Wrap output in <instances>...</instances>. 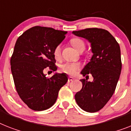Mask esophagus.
<instances>
[{"label": "esophagus", "instance_id": "34e87169", "mask_svg": "<svg viewBox=\"0 0 131 131\" xmlns=\"http://www.w3.org/2000/svg\"><path fill=\"white\" fill-rule=\"evenodd\" d=\"M74 80V78L72 77H69V78H68V82H71V81H72Z\"/></svg>", "mask_w": 131, "mask_h": 131}]
</instances>
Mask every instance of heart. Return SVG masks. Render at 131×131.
<instances>
[{
  "label": "heart",
  "instance_id": "heart-1",
  "mask_svg": "<svg viewBox=\"0 0 131 131\" xmlns=\"http://www.w3.org/2000/svg\"><path fill=\"white\" fill-rule=\"evenodd\" d=\"M71 44L76 50L79 52H82L85 49L84 42L79 38H72ZM54 57L57 60H59L61 56V47L60 45H57L54 49ZM81 68L80 64L78 62H65L60 66V71L67 74L74 75Z\"/></svg>",
  "mask_w": 131,
  "mask_h": 131
}]
</instances>
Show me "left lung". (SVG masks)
<instances>
[{
	"mask_svg": "<svg viewBox=\"0 0 131 131\" xmlns=\"http://www.w3.org/2000/svg\"><path fill=\"white\" fill-rule=\"evenodd\" d=\"M72 33L89 40L93 53L81 72L86 79L81 80L82 87L76 93V102L84 111L95 113L104 107L116 89L122 68L120 46L103 28H86ZM89 74L93 76L92 82L87 81Z\"/></svg>",
	"mask_w": 131,
	"mask_h": 131,
	"instance_id": "obj_1",
	"label": "left lung"
}]
</instances>
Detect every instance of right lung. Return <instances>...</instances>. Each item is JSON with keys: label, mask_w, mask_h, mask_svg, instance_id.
<instances>
[{"label": "right lung", "mask_w": 131, "mask_h": 131, "mask_svg": "<svg viewBox=\"0 0 131 131\" xmlns=\"http://www.w3.org/2000/svg\"><path fill=\"white\" fill-rule=\"evenodd\" d=\"M67 31L36 26L20 35L15 44L10 66L16 90L31 109L45 111L55 103L59 91L68 81L64 73L48 79L43 73L49 67L56 71L54 49L64 40Z\"/></svg>", "instance_id": "obj_1"}]
</instances>
